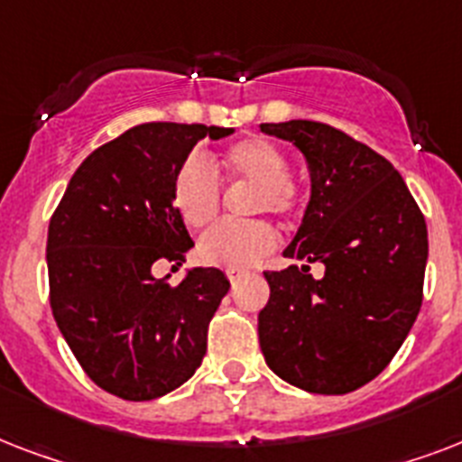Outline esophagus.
I'll list each match as a JSON object with an SVG mask.
<instances>
[{"label": "esophagus", "mask_w": 462, "mask_h": 462, "mask_svg": "<svg viewBox=\"0 0 462 462\" xmlns=\"http://www.w3.org/2000/svg\"><path fill=\"white\" fill-rule=\"evenodd\" d=\"M225 275H227V281L230 282H237L242 275H245V271H237V268H230V271H225Z\"/></svg>", "instance_id": "34e87169"}]
</instances>
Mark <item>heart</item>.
Segmentation results:
<instances>
[{"label": "heart", "instance_id": "1", "mask_svg": "<svg viewBox=\"0 0 462 462\" xmlns=\"http://www.w3.org/2000/svg\"><path fill=\"white\" fill-rule=\"evenodd\" d=\"M225 172L232 180L254 184L249 210L292 217L304 206L302 184L290 174V158L281 146L266 139H245L227 148ZM172 206L181 223L191 230H206L216 223L223 206V187L213 167L199 155L184 160L172 181ZM278 230L268 220L225 223L206 232L199 242V259L206 266L246 268L273 252Z\"/></svg>", "mask_w": 462, "mask_h": 462}]
</instances>
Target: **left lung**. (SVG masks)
Returning a JSON list of instances; mask_svg holds the SVG:
<instances>
[{
    "label": "left lung",
    "instance_id": "1",
    "mask_svg": "<svg viewBox=\"0 0 462 462\" xmlns=\"http://www.w3.org/2000/svg\"><path fill=\"white\" fill-rule=\"evenodd\" d=\"M292 141L311 170L302 227L285 249L304 266L266 271L259 311L266 365L309 393L343 395L379 376L422 307L427 223L391 162L336 126L261 125ZM307 263H323L319 282Z\"/></svg>",
    "mask_w": 462,
    "mask_h": 462
}]
</instances>
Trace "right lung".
Instances as JSON below:
<instances>
[{
  "label": "right lung",
  "instance_id": "1",
  "mask_svg": "<svg viewBox=\"0 0 462 462\" xmlns=\"http://www.w3.org/2000/svg\"><path fill=\"white\" fill-rule=\"evenodd\" d=\"M227 134L174 122L132 126L83 160L50 217L54 321L90 381L117 398L153 401L201 366L230 282L217 268H194L170 285L155 281L153 266H181L194 246L172 206L174 174L199 141Z\"/></svg>",
  "mask_w": 462,
  "mask_h": 462
}]
</instances>
